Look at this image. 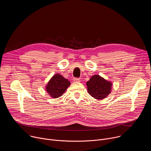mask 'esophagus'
<instances>
[{
	"label": "esophagus",
	"instance_id": "esophagus-1",
	"mask_svg": "<svg viewBox=\"0 0 151 151\" xmlns=\"http://www.w3.org/2000/svg\"><path fill=\"white\" fill-rule=\"evenodd\" d=\"M73 81L75 82H79L81 81H80V79L79 78H74L73 79Z\"/></svg>",
	"mask_w": 151,
	"mask_h": 151
}]
</instances>
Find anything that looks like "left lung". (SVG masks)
<instances>
[{"label":"left lung","instance_id":"left-lung-1","mask_svg":"<svg viewBox=\"0 0 151 151\" xmlns=\"http://www.w3.org/2000/svg\"><path fill=\"white\" fill-rule=\"evenodd\" d=\"M89 94L97 100H102L111 93L112 83L99 75L92 76L87 82Z\"/></svg>","mask_w":151,"mask_h":151}]
</instances>
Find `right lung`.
Returning <instances> with one entry per match:
<instances>
[{
    "label": "right lung",
    "instance_id": "obj_1",
    "mask_svg": "<svg viewBox=\"0 0 151 151\" xmlns=\"http://www.w3.org/2000/svg\"><path fill=\"white\" fill-rule=\"evenodd\" d=\"M70 85V81L59 73L55 74L45 86L46 91L52 99L61 97Z\"/></svg>",
    "mask_w": 151,
    "mask_h": 151
}]
</instances>
